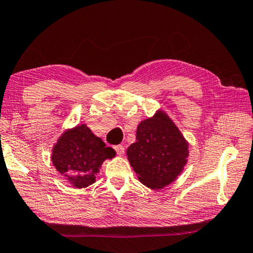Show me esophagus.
Listing matches in <instances>:
<instances>
[{
  "instance_id": "1",
  "label": "esophagus",
  "mask_w": 253,
  "mask_h": 253,
  "mask_svg": "<svg viewBox=\"0 0 253 253\" xmlns=\"http://www.w3.org/2000/svg\"><path fill=\"white\" fill-rule=\"evenodd\" d=\"M115 150H116V152H117V154H118V156H123V154L125 153V148H124L123 145H116Z\"/></svg>"
}]
</instances>
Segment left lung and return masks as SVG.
Wrapping results in <instances>:
<instances>
[{
	"mask_svg": "<svg viewBox=\"0 0 253 253\" xmlns=\"http://www.w3.org/2000/svg\"><path fill=\"white\" fill-rule=\"evenodd\" d=\"M188 144L175 124L164 112L139 124L136 142L127 149L130 166L142 184L163 188L182 172Z\"/></svg>",
	"mask_w": 253,
	"mask_h": 253,
	"instance_id": "obj_1",
	"label": "left lung"
}]
</instances>
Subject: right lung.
I'll use <instances>...</instances> for the list:
<instances>
[{
  "mask_svg": "<svg viewBox=\"0 0 253 253\" xmlns=\"http://www.w3.org/2000/svg\"><path fill=\"white\" fill-rule=\"evenodd\" d=\"M116 156V151L105 146L86 125L67 130L58 139L52 153L56 170L76 187H86L95 182V175L105 159Z\"/></svg>",
  "mask_w": 253,
  "mask_h": 253,
  "instance_id": "right-lung-1",
  "label": "right lung"
}]
</instances>
